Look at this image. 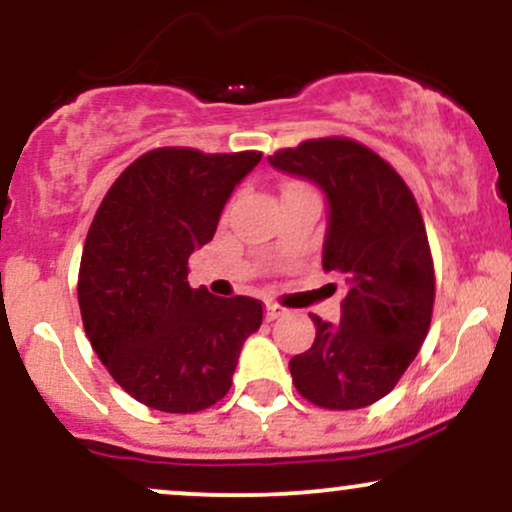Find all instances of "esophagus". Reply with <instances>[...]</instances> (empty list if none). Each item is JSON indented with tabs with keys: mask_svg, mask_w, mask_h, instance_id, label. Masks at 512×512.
I'll use <instances>...</instances> for the list:
<instances>
[{
	"mask_svg": "<svg viewBox=\"0 0 512 512\" xmlns=\"http://www.w3.org/2000/svg\"><path fill=\"white\" fill-rule=\"evenodd\" d=\"M284 313H286V310L281 308L279 303H267V305H264V317H267V320H276V317H281Z\"/></svg>",
	"mask_w": 512,
	"mask_h": 512,
	"instance_id": "1",
	"label": "esophagus"
}]
</instances>
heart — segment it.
I'll return each mask as SVG.
<instances>
[{"label":"heart","mask_w":512,"mask_h":512,"mask_svg":"<svg viewBox=\"0 0 512 512\" xmlns=\"http://www.w3.org/2000/svg\"><path fill=\"white\" fill-rule=\"evenodd\" d=\"M293 187H303V185H293Z\"/></svg>","instance_id":"obj_1"}]
</instances>
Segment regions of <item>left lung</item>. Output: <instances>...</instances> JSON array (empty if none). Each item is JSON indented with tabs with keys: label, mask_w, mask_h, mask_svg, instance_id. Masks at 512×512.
<instances>
[{
	"label": "left lung",
	"mask_w": 512,
	"mask_h": 512,
	"mask_svg": "<svg viewBox=\"0 0 512 512\" xmlns=\"http://www.w3.org/2000/svg\"><path fill=\"white\" fill-rule=\"evenodd\" d=\"M269 163L327 195L322 267L346 284L342 322L310 315L315 342L289 361L293 385L315 407H368L392 392L431 327L436 274L419 204L385 158L349 137L308 139Z\"/></svg>",
	"instance_id": "1"
}]
</instances>
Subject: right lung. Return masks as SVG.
<instances>
[{
	"label": "right lung",
	"instance_id": "obj_1",
	"mask_svg": "<svg viewBox=\"0 0 512 512\" xmlns=\"http://www.w3.org/2000/svg\"><path fill=\"white\" fill-rule=\"evenodd\" d=\"M260 151H146L93 216L79 308L93 351L127 395L168 414L209 409L231 390L240 349L262 325L257 298L187 284V260L214 238L223 204Z\"/></svg>",
	"mask_w": 512,
	"mask_h": 512
}]
</instances>
